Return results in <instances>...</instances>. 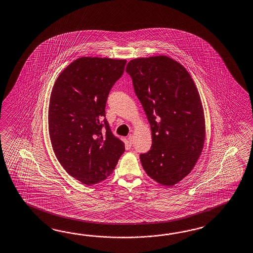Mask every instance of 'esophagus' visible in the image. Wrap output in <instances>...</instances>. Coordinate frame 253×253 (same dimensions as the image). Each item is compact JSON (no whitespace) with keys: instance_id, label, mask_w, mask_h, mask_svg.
Wrapping results in <instances>:
<instances>
[{"instance_id":"1","label":"esophagus","mask_w":253,"mask_h":253,"mask_svg":"<svg viewBox=\"0 0 253 253\" xmlns=\"http://www.w3.org/2000/svg\"><path fill=\"white\" fill-rule=\"evenodd\" d=\"M127 139H128V143H129L130 145H132L134 143V136L133 135H129Z\"/></svg>"}]
</instances>
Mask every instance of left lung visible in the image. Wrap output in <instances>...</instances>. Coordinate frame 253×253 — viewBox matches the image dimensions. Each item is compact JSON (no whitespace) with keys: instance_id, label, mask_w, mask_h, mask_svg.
Masks as SVG:
<instances>
[{"instance_id":"left-lung-1","label":"left lung","mask_w":253,"mask_h":253,"mask_svg":"<svg viewBox=\"0 0 253 253\" xmlns=\"http://www.w3.org/2000/svg\"><path fill=\"white\" fill-rule=\"evenodd\" d=\"M126 72L151 128V149L140 155L143 169L158 183L172 186L192 171L204 148L198 90L186 69L167 56L134 58Z\"/></svg>"}]
</instances>
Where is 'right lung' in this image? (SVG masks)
Returning <instances> with one entry per match:
<instances>
[{
    "label": "right lung",
    "mask_w": 253,
    "mask_h": 253,
    "mask_svg": "<svg viewBox=\"0 0 253 253\" xmlns=\"http://www.w3.org/2000/svg\"><path fill=\"white\" fill-rule=\"evenodd\" d=\"M126 59L83 57L58 75L48 106L52 148L61 166L87 184L104 181L114 171L125 143L104 118L113 85L122 76Z\"/></svg>",
    "instance_id": "obj_1"
}]
</instances>
